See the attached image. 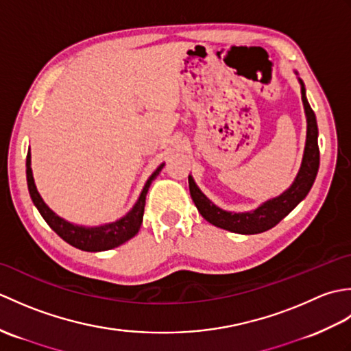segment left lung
Listing matches in <instances>:
<instances>
[{"instance_id": "1", "label": "left lung", "mask_w": 351, "mask_h": 351, "mask_svg": "<svg viewBox=\"0 0 351 351\" xmlns=\"http://www.w3.org/2000/svg\"><path fill=\"white\" fill-rule=\"evenodd\" d=\"M294 73L300 83L304 116H306V143H304L300 169L297 171V176L294 178L293 184H291L285 191L280 193L279 196L265 200V202L256 206L255 210L244 213H232L221 210L220 206L211 202V200L204 195L202 190L197 187V184L193 180V176L189 175V187L193 202H195L200 215H202L206 221H210L211 225L220 229H226L229 232L243 235L265 232V230L278 225L283 217H287V215L308 196L319 167L318 126L315 113L312 111L306 99V88H304L303 81L299 78L297 71H294Z\"/></svg>"}]
</instances>
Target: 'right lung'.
Listing matches in <instances>:
<instances>
[{
  "label": "right lung",
  "instance_id": "1",
  "mask_svg": "<svg viewBox=\"0 0 351 351\" xmlns=\"http://www.w3.org/2000/svg\"><path fill=\"white\" fill-rule=\"evenodd\" d=\"M25 166H27V185H28L29 197H32L37 211L40 213L43 220L48 223L49 228L54 230L58 237L63 238L66 243H69L71 245H73V247H77L80 250L104 252V250L119 247V245L131 240V238L138 232L141 221H143L147 190L151 187V184L155 178L160 175V171L164 167V162L160 164L154 173L149 176L143 190L140 193L137 202L134 204V206L123 215V217L111 223H104V225H98V226L77 225V223L68 221L63 217H60V215H57L47 204H45V200L39 195V191H37L34 178H33V170H32V152L29 151L27 154Z\"/></svg>",
  "mask_w": 351,
  "mask_h": 351
}]
</instances>
